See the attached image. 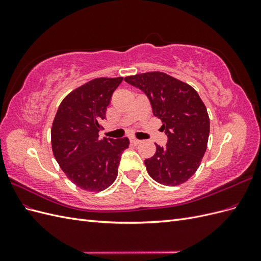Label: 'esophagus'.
I'll return each mask as SVG.
<instances>
[{"label":"esophagus","mask_w":261,"mask_h":261,"mask_svg":"<svg viewBox=\"0 0 261 261\" xmlns=\"http://www.w3.org/2000/svg\"><path fill=\"white\" fill-rule=\"evenodd\" d=\"M129 141H130V144H133V145H138L140 141L138 140V139H136V138H134V137H130L129 138Z\"/></svg>","instance_id":"obj_1"}]
</instances>
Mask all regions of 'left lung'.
Masks as SVG:
<instances>
[{"instance_id":"obj_1","label":"left lung","mask_w":261,"mask_h":261,"mask_svg":"<svg viewBox=\"0 0 261 261\" xmlns=\"http://www.w3.org/2000/svg\"><path fill=\"white\" fill-rule=\"evenodd\" d=\"M124 81L147 94L168 136V144H155V153L145 160L148 174L162 185L185 183L198 170L208 145L210 120L199 94L163 72L136 74Z\"/></svg>"}]
</instances>
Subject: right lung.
Wrapping results in <instances>:
<instances>
[{"label": "right lung", "mask_w": 261, "mask_h": 261, "mask_svg": "<svg viewBox=\"0 0 261 261\" xmlns=\"http://www.w3.org/2000/svg\"><path fill=\"white\" fill-rule=\"evenodd\" d=\"M123 77L94 78L70 91L54 116L51 145L55 160L73 183L87 192H101L117 176L128 138H99L107 107Z\"/></svg>", "instance_id": "1"}]
</instances>
